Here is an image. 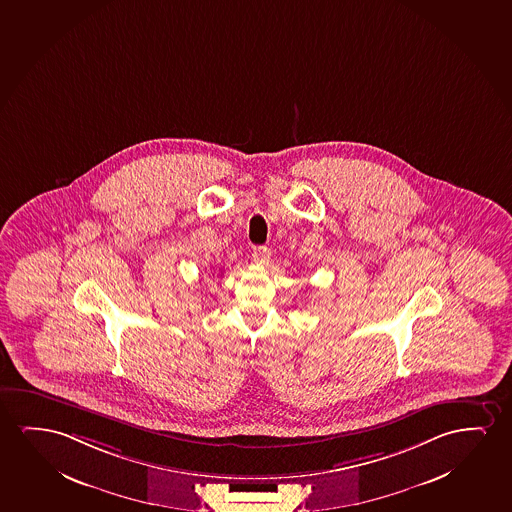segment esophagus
Here are the masks:
<instances>
[{
	"label": "esophagus",
	"mask_w": 512,
	"mask_h": 512,
	"mask_svg": "<svg viewBox=\"0 0 512 512\" xmlns=\"http://www.w3.org/2000/svg\"><path fill=\"white\" fill-rule=\"evenodd\" d=\"M270 256H272V252L265 245H260V247H254V251H252V258L261 263V265H265L270 261Z\"/></svg>",
	"instance_id": "obj_1"
}]
</instances>
